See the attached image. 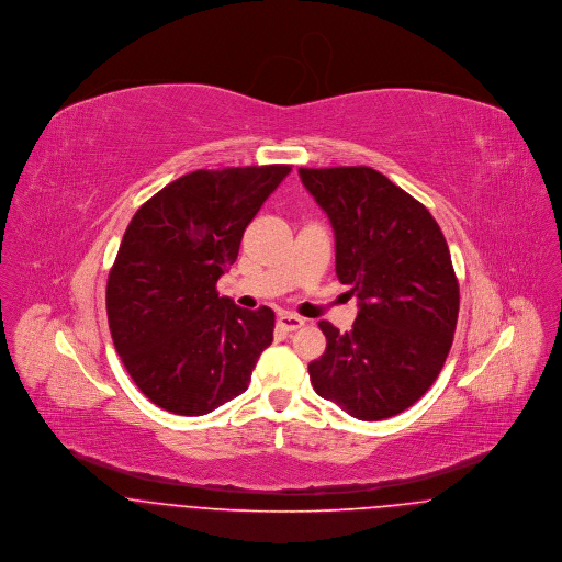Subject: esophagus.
I'll list each match as a JSON object with an SVG mask.
<instances>
[{
    "label": "esophagus",
    "mask_w": 562,
    "mask_h": 562,
    "mask_svg": "<svg viewBox=\"0 0 562 562\" xmlns=\"http://www.w3.org/2000/svg\"><path fill=\"white\" fill-rule=\"evenodd\" d=\"M279 326L283 328V330H299L301 326H305V321L303 318H299V316H292V314H279Z\"/></svg>",
    "instance_id": "esophagus-1"
}]
</instances>
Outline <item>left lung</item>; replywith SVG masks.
Instances as JSON below:
<instances>
[{
  "label": "left lung",
  "mask_w": 562,
  "mask_h": 562,
  "mask_svg": "<svg viewBox=\"0 0 562 562\" xmlns=\"http://www.w3.org/2000/svg\"><path fill=\"white\" fill-rule=\"evenodd\" d=\"M335 232V272L359 299L310 363L316 394L357 419L398 415L439 376L459 318V281L430 212L370 166L299 168Z\"/></svg>",
  "instance_id": "obj_1"
}]
</instances>
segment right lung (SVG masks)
I'll return each mask as SVG.
<instances>
[{
    "mask_svg": "<svg viewBox=\"0 0 562 562\" xmlns=\"http://www.w3.org/2000/svg\"><path fill=\"white\" fill-rule=\"evenodd\" d=\"M292 166L188 172L132 218L108 274L114 348L138 390L164 411L205 415L246 392L272 344L274 312L218 296L241 236Z\"/></svg>",
    "mask_w": 562,
    "mask_h": 562,
    "instance_id": "right-lung-1",
    "label": "right lung"
}]
</instances>
